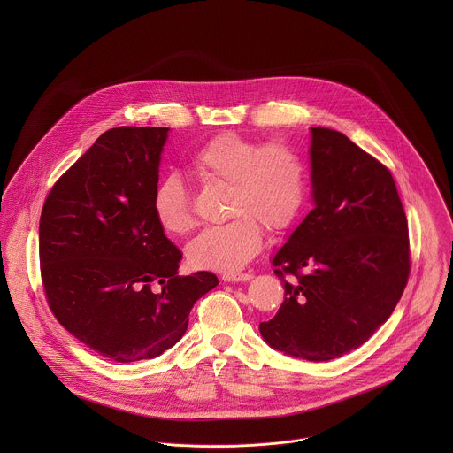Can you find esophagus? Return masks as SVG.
<instances>
[{
	"label": "esophagus",
	"instance_id": "obj_1",
	"mask_svg": "<svg viewBox=\"0 0 453 453\" xmlns=\"http://www.w3.org/2000/svg\"><path fill=\"white\" fill-rule=\"evenodd\" d=\"M252 278L250 273H229V274H224L222 280L227 281V283H238V281H249Z\"/></svg>",
	"mask_w": 453,
	"mask_h": 453
}]
</instances>
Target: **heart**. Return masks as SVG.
I'll return each instance as SVG.
<instances>
[{"label": "heart", "instance_id": "heart-1", "mask_svg": "<svg viewBox=\"0 0 453 453\" xmlns=\"http://www.w3.org/2000/svg\"><path fill=\"white\" fill-rule=\"evenodd\" d=\"M189 166L203 182L226 188L227 219L189 242L188 260L193 267L219 273L242 269L260 252L264 229L273 234L285 233L304 210L306 163L287 142L220 133L193 152ZM152 211L168 234L182 236L196 226L189 189L179 175L159 180Z\"/></svg>", "mask_w": 453, "mask_h": 453}]
</instances>
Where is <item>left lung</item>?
<instances>
[{
    "label": "left lung",
    "instance_id": "left-lung-1",
    "mask_svg": "<svg viewBox=\"0 0 453 453\" xmlns=\"http://www.w3.org/2000/svg\"><path fill=\"white\" fill-rule=\"evenodd\" d=\"M310 159L315 208L274 256L285 301L260 332L274 349L322 362L389 319L409 281L411 245L389 168L322 127H311Z\"/></svg>",
    "mask_w": 453,
    "mask_h": 453
}]
</instances>
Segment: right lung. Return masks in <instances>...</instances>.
<instances>
[{
    "label": "right lung",
    "instance_id": "obj_1",
    "mask_svg": "<svg viewBox=\"0 0 453 453\" xmlns=\"http://www.w3.org/2000/svg\"><path fill=\"white\" fill-rule=\"evenodd\" d=\"M168 127L104 133L50 189L39 220L46 303L60 325L114 362L159 357L219 285L179 276L182 252L152 211ZM157 286V289L153 287Z\"/></svg>",
    "mask_w": 453,
    "mask_h": 453
}]
</instances>
